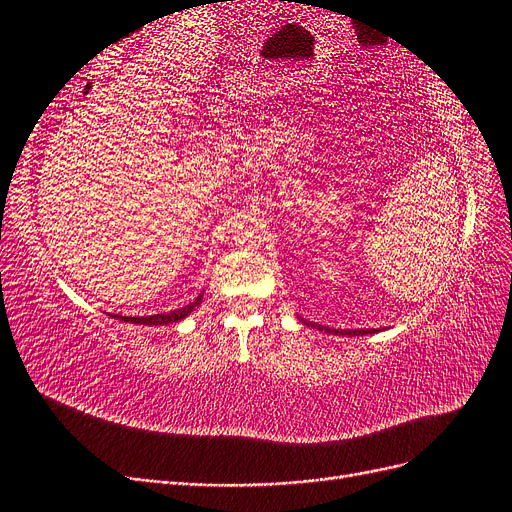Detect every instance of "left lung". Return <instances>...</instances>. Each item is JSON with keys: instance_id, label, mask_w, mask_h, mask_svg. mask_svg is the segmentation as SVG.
Segmentation results:
<instances>
[{"instance_id": "1", "label": "left lung", "mask_w": 512, "mask_h": 512, "mask_svg": "<svg viewBox=\"0 0 512 512\" xmlns=\"http://www.w3.org/2000/svg\"><path fill=\"white\" fill-rule=\"evenodd\" d=\"M314 327L318 331H324V333H331V335H371V333H378V329H329V327H322V324H314Z\"/></svg>"}]
</instances>
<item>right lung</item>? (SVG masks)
Listing matches in <instances>:
<instances>
[{
  "label": "right lung",
  "mask_w": 512,
  "mask_h": 512,
  "mask_svg": "<svg viewBox=\"0 0 512 512\" xmlns=\"http://www.w3.org/2000/svg\"><path fill=\"white\" fill-rule=\"evenodd\" d=\"M203 303V294H198V297L192 301V303H188V305H183V307H179V309H173V312H168V314H153V316H119V314H111L113 318H117V320H123V322H132V324H147V327H156V324H173V322H181L185 316H190L194 309Z\"/></svg>",
  "instance_id": "1"
}]
</instances>
